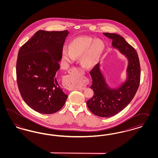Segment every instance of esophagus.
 <instances>
[{
  "mask_svg": "<svg viewBox=\"0 0 158 158\" xmlns=\"http://www.w3.org/2000/svg\"><path fill=\"white\" fill-rule=\"evenodd\" d=\"M77 69L73 68L72 69L69 70V75L66 76L64 78V82L66 85V87L68 89H84L86 87V82H82L79 84V85H76L75 84V79L73 77V74L75 72Z\"/></svg>",
  "mask_w": 158,
  "mask_h": 158,
  "instance_id": "1",
  "label": "esophagus"
}]
</instances>
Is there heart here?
Here are the masks:
<instances>
[{
    "instance_id": "heart-1",
    "label": "heart",
    "mask_w": 158,
    "mask_h": 158,
    "mask_svg": "<svg viewBox=\"0 0 158 158\" xmlns=\"http://www.w3.org/2000/svg\"><path fill=\"white\" fill-rule=\"evenodd\" d=\"M104 43L89 37H79L72 40L69 50L64 48L62 53L63 60L73 63L75 59L80 58L83 68L90 69L94 68L99 60L104 50Z\"/></svg>"
}]
</instances>
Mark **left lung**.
Returning <instances> with one entry per match:
<instances>
[{
  "instance_id": "left-lung-1",
  "label": "left lung",
  "mask_w": 158,
  "mask_h": 158,
  "mask_svg": "<svg viewBox=\"0 0 158 158\" xmlns=\"http://www.w3.org/2000/svg\"><path fill=\"white\" fill-rule=\"evenodd\" d=\"M104 34L113 40V47L126 55L128 61L127 77L118 88L111 89L108 86L99 69V63L90 70L92 84L90 88L94 94L86 102L88 107L96 115L109 117L120 112L134 98L140 84V65L135 49L124 38L114 33L105 32Z\"/></svg>"
}]
</instances>
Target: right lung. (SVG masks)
<instances>
[{
	"instance_id": "add662e5",
	"label": "right lung",
	"mask_w": 158,
	"mask_h": 158,
	"mask_svg": "<svg viewBox=\"0 0 158 158\" xmlns=\"http://www.w3.org/2000/svg\"><path fill=\"white\" fill-rule=\"evenodd\" d=\"M68 30H39L20 48L16 61V80L25 102L44 114L59 111L68 95L56 79Z\"/></svg>"
}]
</instances>
